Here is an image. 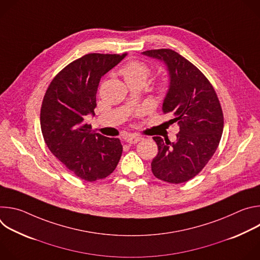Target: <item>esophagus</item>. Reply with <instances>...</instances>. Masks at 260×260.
<instances>
[{
  "instance_id": "34e87169",
  "label": "esophagus",
  "mask_w": 260,
  "mask_h": 260,
  "mask_svg": "<svg viewBox=\"0 0 260 260\" xmlns=\"http://www.w3.org/2000/svg\"><path fill=\"white\" fill-rule=\"evenodd\" d=\"M125 140H126V142L129 143V144H137V143H139L140 141H142L143 138H141V137H139V136L133 135V136H128Z\"/></svg>"
}]
</instances>
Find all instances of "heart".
<instances>
[{
	"label": "heart",
	"mask_w": 260,
	"mask_h": 260,
	"mask_svg": "<svg viewBox=\"0 0 260 260\" xmlns=\"http://www.w3.org/2000/svg\"><path fill=\"white\" fill-rule=\"evenodd\" d=\"M127 84L142 81L146 82L148 76L150 74V68L146 63L138 60H133L127 62L120 71ZM168 89V84L166 81H161L157 86V91L159 93H165Z\"/></svg>",
	"instance_id": "obj_1"
}]
</instances>
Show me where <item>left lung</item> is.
Here are the masks:
<instances>
[{
	"mask_svg": "<svg viewBox=\"0 0 260 260\" xmlns=\"http://www.w3.org/2000/svg\"><path fill=\"white\" fill-rule=\"evenodd\" d=\"M142 54L166 66L170 83L162 112L171 114L180 128L175 142L153 138L158 153L151 170L159 180L184 183L196 177L215 153L223 132V113L212 84L186 58L172 49Z\"/></svg>",
	"mask_w": 260,
	"mask_h": 260,
	"instance_id": "left-lung-1",
	"label": "left lung"
}]
</instances>
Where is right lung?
Masks as SVG:
<instances>
[{"label": "right lung", "instance_id": "add662e5", "mask_svg": "<svg viewBox=\"0 0 260 260\" xmlns=\"http://www.w3.org/2000/svg\"><path fill=\"white\" fill-rule=\"evenodd\" d=\"M126 54L89 53L62 69L43 99L40 123L46 145L64 167L85 181L104 179L117 167L122 145L95 134L84 119L94 116L101 78Z\"/></svg>", "mask_w": 260, "mask_h": 260}]
</instances>
